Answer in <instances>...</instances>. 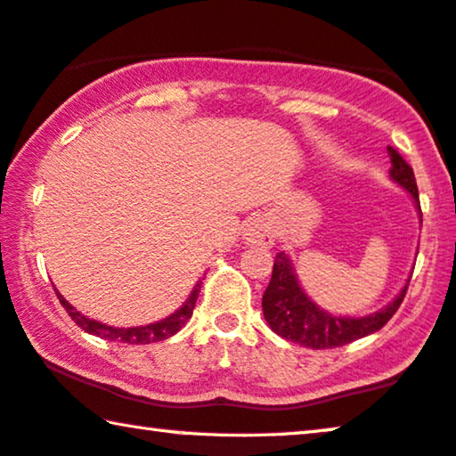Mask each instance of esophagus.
<instances>
[{"label":"esophagus","mask_w":456,"mask_h":456,"mask_svg":"<svg viewBox=\"0 0 456 456\" xmlns=\"http://www.w3.org/2000/svg\"><path fill=\"white\" fill-rule=\"evenodd\" d=\"M273 238H275L273 228L265 220H252L250 224H247V228H244V240H247V244L269 248L273 244Z\"/></svg>","instance_id":"esophagus-1"}]
</instances>
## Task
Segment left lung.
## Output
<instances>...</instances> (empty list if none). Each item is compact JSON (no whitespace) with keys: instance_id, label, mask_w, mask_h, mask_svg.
Instances as JSON below:
<instances>
[{"instance_id":"left-lung-1","label":"left lung","mask_w":456,"mask_h":456,"mask_svg":"<svg viewBox=\"0 0 456 456\" xmlns=\"http://www.w3.org/2000/svg\"><path fill=\"white\" fill-rule=\"evenodd\" d=\"M387 152L391 157V179L402 185L405 191L414 198L418 212L422 216L414 171H411V167L405 163L403 157L399 155L394 146H387ZM408 283H405L402 293H399L387 307L370 314V316H332V314L320 310V307L305 296L304 289H301L297 283L296 271L291 267L289 256H287L285 252H277L275 263H273V275L269 287L263 293V314L265 320L269 322L271 330L285 340L297 342L301 346L316 350L345 346L348 342L359 340L362 336L381 330V328L391 320V316L397 312V307L402 305L405 291H408Z\"/></svg>"}]
</instances>
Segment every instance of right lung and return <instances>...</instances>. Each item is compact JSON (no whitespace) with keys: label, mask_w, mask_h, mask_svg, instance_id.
<instances>
[{"label":"right lung","mask_w":456,"mask_h":456,"mask_svg":"<svg viewBox=\"0 0 456 456\" xmlns=\"http://www.w3.org/2000/svg\"><path fill=\"white\" fill-rule=\"evenodd\" d=\"M200 289H201V281L193 287L191 296L185 301L183 305L179 307L177 312L171 314L169 318L155 322V324H149V326H136V328H116V326H108V324H102V322H95V320H89L83 316L75 310V307L69 304V301L61 296L57 291V297L61 301V305L65 307L69 316L75 322L77 326L83 328V330L94 334V336H100V338H106V340H116V342H128V345H149V342H159V340H165L169 338V336L177 334L181 328L187 324V320L191 318L193 314V307H195V301H198L200 296Z\"/></svg>","instance_id":"add662e5"}]
</instances>
